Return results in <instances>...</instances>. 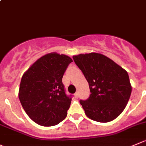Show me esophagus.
<instances>
[{"label": "esophagus", "mask_w": 146, "mask_h": 146, "mask_svg": "<svg viewBox=\"0 0 146 146\" xmlns=\"http://www.w3.org/2000/svg\"><path fill=\"white\" fill-rule=\"evenodd\" d=\"M74 96H75V98H79V96H80L79 92H76V93L74 94Z\"/></svg>", "instance_id": "34e87169"}]
</instances>
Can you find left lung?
I'll use <instances>...</instances> for the list:
<instances>
[{"label": "left lung", "instance_id": "obj_1", "mask_svg": "<svg viewBox=\"0 0 146 146\" xmlns=\"http://www.w3.org/2000/svg\"><path fill=\"white\" fill-rule=\"evenodd\" d=\"M73 59L91 92L88 99L80 101L86 115L100 123L115 120L124 110L131 94L127 72L101 54H79Z\"/></svg>", "mask_w": 146, "mask_h": 146}]
</instances>
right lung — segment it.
<instances>
[{
	"mask_svg": "<svg viewBox=\"0 0 146 146\" xmlns=\"http://www.w3.org/2000/svg\"><path fill=\"white\" fill-rule=\"evenodd\" d=\"M71 62L66 55L50 53L23 74L19 98L25 112L37 124L56 125L67 115L72 95L65 92L62 77Z\"/></svg>",
	"mask_w": 146,
	"mask_h": 146,
	"instance_id": "obj_1",
	"label": "right lung"
}]
</instances>
